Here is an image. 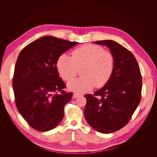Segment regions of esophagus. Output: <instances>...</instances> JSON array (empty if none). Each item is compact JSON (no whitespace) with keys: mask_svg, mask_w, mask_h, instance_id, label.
<instances>
[{"mask_svg":"<svg viewBox=\"0 0 157 157\" xmlns=\"http://www.w3.org/2000/svg\"><path fill=\"white\" fill-rule=\"evenodd\" d=\"M79 94H73V98H74V99H75V98H77L78 97H79Z\"/></svg>","mask_w":157,"mask_h":157,"instance_id":"obj_1","label":"esophagus"}]
</instances>
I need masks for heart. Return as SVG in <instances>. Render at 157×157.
<instances>
[{"instance_id":"heart-1","label":"heart","mask_w":157,"mask_h":157,"mask_svg":"<svg viewBox=\"0 0 157 157\" xmlns=\"http://www.w3.org/2000/svg\"><path fill=\"white\" fill-rule=\"evenodd\" d=\"M58 72L63 79L72 80L80 69L82 76L68 84L71 91L84 93L104 86L113 75L115 58L109 51L98 45L86 44L73 50L72 56L62 53L56 62Z\"/></svg>"}]
</instances>
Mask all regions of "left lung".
Returning a JSON list of instances; mask_svg holds the SVG:
<instances>
[{"instance_id": "1", "label": "left lung", "mask_w": 157, "mask_h": 157, "mask_svg": "<svg viewBox=\"0 0 157 157\" xmlns=\"http://www.w3.org/2000/svg\"><path fill=\"white\" fill-rule=\"evenodd\" d=\"M94 43L108 47L115 58V68L102 89L94 95H84L86 104L84 114L94 129L110 134L125 126L139 105L142 77L136 58L129 50L112 40Z\"/></svg>"}]
</instances>
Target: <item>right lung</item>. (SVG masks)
<instances>
[{
  "label": "right lung",
  "mask_w": 157,
  "mask_h": 157,
  "mask_svg": "<svg viewBox=\"0 0 157 157\" xmlns=\"http://www.w3.org/2000/svg\"><path fill=\"white\" fill-rule=\"evenodd\" d=\"M78 43L52 36L41 37L21 50L17 58L12 86L18 112L29 125L40 132L55 128L63 117V107L73 93L63 91L58 57Z\"/></svg>",
  "instance_id": "add662e5"
}]
</instances>
